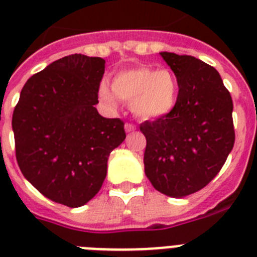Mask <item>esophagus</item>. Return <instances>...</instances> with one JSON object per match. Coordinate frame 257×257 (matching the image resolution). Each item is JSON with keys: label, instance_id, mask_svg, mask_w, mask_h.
Here are the masks:
<instances>
[{"label": "esophagus", "instance_id": "34e87169", "mask_svg": "<svg viewBox=\"0 0 257 257\" xmlns=\"http://www.w3.org/2000/svg\"><path fill=\"white\" fill-rule=\"evenodd\" d=\"M124 130H126V133H133V131L137 130V127L134 126L133 123H126L124 124Z\"/></svg>", "mask_w": 257, "mask_h": 257}]
</instances>
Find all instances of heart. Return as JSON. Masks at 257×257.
Instances as JSON below:
<instances>
[{"label": "heart", "instance_id": "obj_1", "mask_svg": "<svg viewBox=\"0 0 257 257\" xmlns=\"http://www.w3.org/2000/svg\"><path fill=\"white\" fill-rule=\"evenodd\" d=\"M111 89L106 83L98 87V97L110 106L117 98L131 105L138 118L146 120L165 117L178 100V80L170 70H155L150 66H137L119 71L114 76Z\"/></svg>", "mask_w": 257, "mask_h": 257}]
</instances>
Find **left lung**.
<instances>
[{
  "instance_id": "8db88e82",
  "label": "left lung",
  "mask_w": 257,
  "mask_h": 257,
  "mask_svg": "<svg viewBox=\"0 0 257 257\" xmlns=\"http://www.w3.org/2000/svg\"><path fill=\"white\" fill-rule=\"evenodd\" d=\"M160 54L178 80V100L168 115L140 124L144 172L157 191L185 197L205 187L233 150V100L214 67L191 56Z\"/></svg>"
}]
</instances>
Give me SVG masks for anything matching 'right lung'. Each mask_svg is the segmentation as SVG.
Here are the masks:
<instances>
[{"label":"right lung","mask_w":257,"mask_h":257,"mask_svg":"<svg viewBox=\"0 0 257 257\" xmlns=\"http://www.w3.org/2000/svg\"><path fill=\"white\" fill-rule=\"evenodd\" d=\"M105 61L71 54L31 76L13 113L15 155L24 178L44 196L70 208L95 196L107 159L126 138L119 118L95 105Z\"/></svg>","instance_id":"1"}]
</instances>
